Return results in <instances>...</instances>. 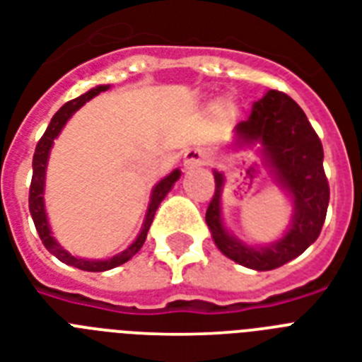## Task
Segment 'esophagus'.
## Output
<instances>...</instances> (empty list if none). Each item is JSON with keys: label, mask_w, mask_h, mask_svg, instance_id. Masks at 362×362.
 Returning a JSON list of instances; mask_svg holds the SVG:
<instances>
[{"label": "esophagus", "mask_w": 362, "mask_h": 362, "mask_svg": "<svg viewBox=\"0 0 362 362\" xmlns=\"http://www.w3.org/2000/svg\"><path fill=\"white\" fill-rule=\"evenodd\" d=\"M204 163V154L201 148H189L184 154V169H197Z\"/></svg>", "instance_id": "obj_1"}]
</instances>
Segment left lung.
I'll return each instance as SVG.
<instances>
[{
    "label": "left lung",
    "instance_id": "1",
    "mask_svg": "<svg viewBox=\"0 0 362 362\" xmlns=\"http://www.w3.org/2000/svg\"><path fill=\"white\" fill-rule=\"evenodd\" d=\"M236 141L240 145H260L275 180L292 197V225L279 242L264 247H251L236 240L223 225L225 178L217 171L214 173L216 193L208 204L206 225L225 257L257 272H269L299 257L322 232L329 204L324 146L303 110L281 90H267L264 98L255 102L247 120L236 126Z\"/></svg>",
    "mask_w": 362,
    "mask_h": 362
}]
</instances>
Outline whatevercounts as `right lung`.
Listing matches in <instances>:
<instances>
[{
	"instance_id": "right-lung-1",
	"label": "right lung",
	"mask_w": 362,
	"mask_h": 362,
	"mask_svg": "<svg viewBox=\"0 0 362 362\" xmlns=\"http://www.w3.org/2000/svg\"><path fill=\"white\" fill-rule=\"evenodd\" d=\"M110 89V85H98L95 89H90L89 93L78 96V98L70 100L66 104L57 111V113L52 117V122L48 124L44 135L40 137V141L37 143V148H35L33 154V178H31V186H29V211H31V217H33L35 228H37L38 236L42 240L44 247L48 249L54 257H57L61 262L69 264V266H74L78 269H83V272H105V269H113V267L120 266V264L128 262L135 252L143 247V243L146 240V232L151 228L152 219H154V214L160 206V202L165 199V195L171 191V187L175 186V182L180 178V171L175 169L171 175H167L163 180H160L156 184V187L152 189L151 195V204H148V210H146L145 223H143V228H141L139 236L135 238V242L132 243L130 247L126 251L115 255V257L107 258V260H85V258L72 257L69 251H64L55 238L52 236V230H49L48 217H46V210H44V180H46V165H48V156L52 151V145H54V139L61 134L63 126L66 124V120L76 113V111L89 102L90 98H95L96 95L104 93V90Z\"/></svg>"
}]
</instances>
